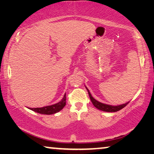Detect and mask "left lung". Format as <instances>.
Instances as JSON below:
<instances>
[{"label": "left lung", "mask_w": 154, "mask_h": 154, "mask_svg": "<svg viewBox=\"0 0 154 154\" xmlns=\"http://www.w3.org/2000/svg\"><path fill=\"white\" fill-rule=\"evenodd\" d=\"M87 91H88V94H89V98L91 99V101L93 105H94V107H96L97 109H100L101 111H103V112H118V111H119L120 109H122V108H124L125 106H126L127 104L129 103H125V104H122V105H117V106H112V105H106V104H104V103H101L100 102L97 101L96 99H94L92 96L91 95L90 92H89V89L87 88Z\"/></svg>", "instance_id": "obj_1"}]
</instances>
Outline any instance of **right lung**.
Wrapping results in <instances>:
<instances>
[{
	"instance_id": "1",
	"label": "right lung",
	"mask_w": 154,
	"mask_h": 154,
	"mask_svg": "<svg viewBox=\"0 0 154 154\" xmlns=\"http://www.w3.org/2000/svg\"><path fill=\"white\" fill-rule=\"evenodd\" d=\"M66 105V94L64 95L61 101L59 103L54 104L52 105L46 106V107H41V108H29V109L34 111L35 112H37L38 113H41V114H47L50 115L54 114L58 112H60L61 109H63V107H65Z\"/></svg>"
}]
</instances>
